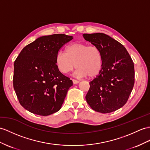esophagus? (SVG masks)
Wrapping results in <instances>:
<instances>
[{
    "label": "esophagus",
    "mask_w": 150,
    "mask_h": 150,
    "mask_svg": "<svg viewBox=\"0 0 150 150\" xmlns=\"http://www.w3.org/2000/svg\"><path fill=\"white\" fill-rule=\"evenodd\" d=\"M72 82L74 84H78V83H79L78 80H76V79H72Z\"/></svg>",
    "instance_id": "1"
}]
</instances>
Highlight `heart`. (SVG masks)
I'll return each mask as SVG.
<instances>
[{"label":"heart","instance_id":"b5f03b06","mask_svg":"<svg viewBox=\"0 0 150 150\" xmlns=\"http://www.w3.org/2000/svg\"><path fill=\"white\" fill-rule=\"evenodd\" d=\"M56 64L60 71L64 74L71 71L76 66L77 68L76 74L79 77L88 76L89 78H93L100 71L103 57L97 46L74 43L66 47L65 53L60 52L57 53Z\"/></svg>","mask_w":150,"mask_h":150}]
</instances>
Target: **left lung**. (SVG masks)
<instances>
[{
	"instance_id": "1",
	"label": "left lung",
	"mask_w": 150,
	"mask_h": 150,
	"mask_svg": "<svg viewBox=\"0 0 150 150\" xmlns=\"http://www.w3.org/2000/svg\"><path fill=\"white\" fill-rule=\"evenodd\" d=\"M86 41L100 50L103 65L97 77L90 82L85 97L93 110L109 113L126 104L134 85V65L121 43L103 33L84 34Z\"/></svg>"
}]
</instances>
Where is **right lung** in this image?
<instances>
[{"label": "right lung", "instance_id": "obj_1", "mask_svg": "<svg viewBox=\"0 0 150 150\" xmlns=\"http://www.w3.org/2000/svg\"><path fill=\"white\" fill-rule=\"evenodd\" d=\"M72 39L62 34L42 36L25 46L14 61L13 87L27 111L48 116L60 109L72 81L59 71L56 56Z\"/></svg>", "mask_w": 150, "mask_h": 150}]
</instances>
